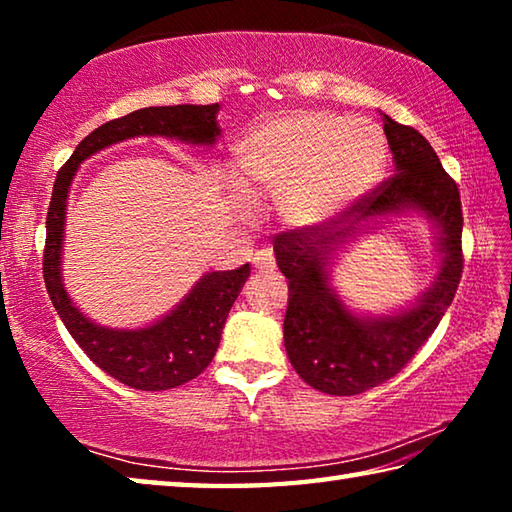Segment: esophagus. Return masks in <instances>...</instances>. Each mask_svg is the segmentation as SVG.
Here are the masks:
<instances>
[{"mask_svg": "<svg viewBox=\"0 0 512 512\" xmlns=\"http://www.w3.org/2000/svg\"><path fill=\"white\" fill-rule=\"evenodd\" d=\"M253 264L259 273H273L275 271V257L271 248H262L257 250L253 257Z\"/></svg>", "mask_w": 512, "mask_h": 512, "instance_id": "obj_1", "label": "esophagus"}]
</instances>
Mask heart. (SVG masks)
<instances>
[{
	"label": "heart",
	"mask_w": 512,
	"mask_h": 512,
	"mask_svg": "<svg viewBox=\"0 0 512 512\" xmlns=\"http://www.w3.org/2000/svg\"><path fill=\"white\" fill-rule=\"evenodd\" d=\"M386 158L377 124L325 110L268 119L237 151L248 194L275 201L280 221L293 230L318 228L350 210L377 185Z\"/></svg>",
	"instance_id": "obj_1"
}]
</instances>
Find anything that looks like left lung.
Returning a JSON list of instances; mask_svg holds the SVG:
<instances>
[{
	"label": "left lung",
	"mask_w": 512,
	"mask_h": 512,
	"mask_svg": "<svg viewBox=\"0 0 512 512\" xmlns=\"http://www.w3.org/2000/svg\"><path fill=\"white\" fill-rule=\"evenodd\" d=\"M384 133L395 176L343 219L282 232L275 259L289 280L284 348L298 375L327 395H359L395 377L452 305L463 273L461 194L431 144L388 115ZM422 215L437 237L439 273L421 296L388 315L352 310L331 284L333 259L357 236L393 215Z\"/></svg>",
	"instance_id": "obj_1"
}]
</instances>
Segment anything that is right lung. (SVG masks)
I'll use <instances>...</instances> for the list:
<instances>
[{"label": "right lung", "instance_id": "right-lung-1", "mask_svg": "<svg viewBox=\"0 0 512 512\" xmlns=\"http://www.w3.org/2000/svg\"><path fill=\"white\" fill-rule=\"evenodd\" d=\"M219 103L212 106H153L99 126L76 146L58 171L47 212L45 273L47 293L72 339L97 366L137 391H167L201 375L214 359L230 307L244 289L250 264L237 271L201 275L169 314L135 329L94 323L69 298L63 282L67 198L81 164L94 153L133 137H171L194 146H212L221 137Z\"/></svg>", "mask_w": 512, "mask_h": 512}]
</instances>
